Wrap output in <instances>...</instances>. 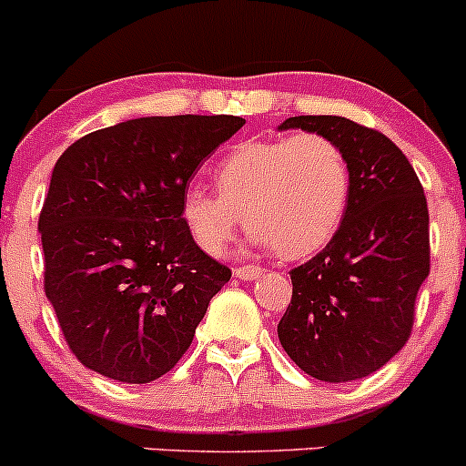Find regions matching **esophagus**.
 <instances>
[{"instance_id": "esophagus-1", "label": "esophagus", "mask_w": 466, "mask_h": 466, "mask_svg": "<svg viewBox=\"0 0 466 466\" xmlns=\"http://www.w3.org/2000/svg\"><path fill=\"white\" fill-rule=\"evenodd\" d=\"M259 273H261L259 266H238V268H234V278L243 279V282L259 278Z\"/></svg>"}]
</instances>
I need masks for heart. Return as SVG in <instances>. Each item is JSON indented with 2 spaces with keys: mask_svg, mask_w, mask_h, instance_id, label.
Returning a JSON list of instances; mask_svg holds the SVG:
<instances>
[{
  "mask_svg": "<svg viewBox=\"0 0 466 466\" xmlns=\"http://www.w3.org/2000/svg\"><path fill=\"white\" fill-rule=\"evenodd\" d=\"M350 166L328 137L238 143L216 168V193L191 187L182 196V223L205 255L218 257L243 218L250 248H275L305 259L329 243L350 200Z\"/></svg>",
  "mask_w": 466,
  "mask_h": 466,
  "instance_id": "obj_1",
  "label": "heart"
}]
</instances>
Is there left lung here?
Here are the masks:
<instances>
[{
  "instance_id": "8db88e82",
  "label": "left lung",
  "mask_w": 466,
  "mask_h": 466,
  "mask_svg": "<svg viewBox=\"0 0 466 466\" xmlns=\"http://www.w3.org/2000/svg\"><path fill=\"white\" fill-rule=\"evenodd\" d=\"M278 129L332 138L353 177L341 228L314 259L291 270L279 343L316 380L367 378L405 346L414 300L431 273L423 187L385 134L353 120L296 116Z\"/></svg>"
}]
</instances>
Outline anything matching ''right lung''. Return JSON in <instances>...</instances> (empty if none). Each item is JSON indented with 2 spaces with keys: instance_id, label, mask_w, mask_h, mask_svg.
<instances>
[{
  "instance_id": "obj_1",
  "label": "right lung",
  "mask_w": 466,
  "mask_h": 466,
  "mask_svg": "<svg viewBox=\"0 0 466 466\" xmlns=\"http://www.w3.org/2000/svg\"><path fill=\"white\" fill-rule=\"evenodd\" d=\"M246 120L147 116L72 143L40 211L45 293L84 367L143 385L188 350L232 270L196 246L182 196Z\"/></svg>"
}]
</instances>
